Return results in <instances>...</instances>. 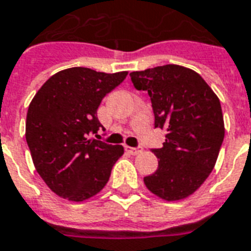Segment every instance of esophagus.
Returning <instances> with one entry per match:
<instances>
[{"instance_id": "34e87169", "label": "esophagus", "mask_w": 251, "mask_h": 251, "mask_svg": "<svg viewBox=\"0 0 251 251\" xmlns=\"http://www.w3.org/2000/svg\"><path fill=\"white\" fill-rule=\"evenodd\" d=\"M126 151H129L133 155H137V154L142 153V148H130V146H125Z\"/></svg>"}]
</instances>
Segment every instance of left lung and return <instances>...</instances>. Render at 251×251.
Returning <instances> with one entry per match:
<instances>
[{"label": "left lung", "instance_id": "obj_1", "mask_svg": "<svg viewBox=\"0 0 251 251\" xmlns=\"http://www.w3.org/2000/svg\"><path fill=\"white\" fill-rule=\"evenodd\" d=\"M135 89L146 90L155 122L166 130L161 149H153L158 169L144 178L163 201L185 200L197 192L215 166L225 137L220 98L200 74L181 65L131 72Z\"/></svg>", "mask_w": 251, "mask_h": 251}]
</instances>
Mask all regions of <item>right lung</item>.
Wrapping results in <instances>:
<instances>
[{
    "mask_svg": "<svg viewBox=\"0 0 251 251\" xmlns=\"http://www.w3.org/2000/svg\"><path fill=\"white\" fill-rule=\"evenodd\" d=\"M126 75L127 72L65 69L53 74L31 100L25 127L27 146L37 173L58 197L86 201L109 181L124 148L90 135L102 126L97 118L102 98Z\"/></svg>",
    "mask_w": 251,
    "mask_h": 251,
    "instance_id": "add662e5",
    "label": "right lung"
}]
</instances>
